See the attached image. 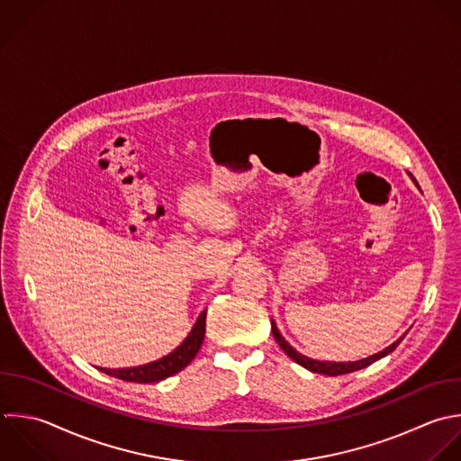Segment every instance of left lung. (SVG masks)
Here are the masks:
<instances>
[{"label": "left lung", "instance_id": "obj_1", "mask_svg": "<svg viewBox=\"0 0 461 461\" xmlns=\"http://www.w3.org/2000/svg\"><path fill=\"white\" fill-rule=\"evenodd\" d=\"M412 178V176H411ZM412 182L416 184V180L412 178ZM416 187H418V184H416ZM272 322V333H274V339L277 340V344L281 346V349L294 360V362H297L299 366H303V367H306L308 371H312V373H322V375H328V376H337V375H344V373H351V371H358V369H362V367H367L369 364H373V362H376L378 358H382V357H385V355H389L400 342H402V339L405 337V333L402 335V337H398L393 344H389L387 348H384L382 351H378V353H373V355H369V357H366V358H360V360H355V362H331V360H317V358H310V357H306V355H303V353H299L295 348H292L286 340H285V337L281 335V331L277 330V324L274 322V319L270 321Z\"/></svg>", "mask_w": 461, "mask_h": 461}]
</instances>
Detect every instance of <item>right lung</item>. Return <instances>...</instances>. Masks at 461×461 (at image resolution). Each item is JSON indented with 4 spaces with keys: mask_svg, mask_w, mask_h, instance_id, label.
<instances>
[{
    "mask_svg": "<svg viewBox=\"0 0 461 461\" xmlns=\"http://www.w3.org/2000/svg\"><path fill=\"white\" fill-rule=\"evenodd\" d=\"M205 317H207V310H203L200 313V317L196 319V322H194L193 330L189 331V335L169 355H166V357H162L158 360H153L149 364L135 366V367H119V369L101 367V371L110 375V376H115V378L128 380V382H139V384L160 382V380H164L167 376L176 375L187 364H191V360L200 351L203 337H205Z\"/></svg>",
    "mask_w": 461,
    "mask_h": 461,
    "instance_id": "1",
    "label": "right lung"
}]
</instances>
